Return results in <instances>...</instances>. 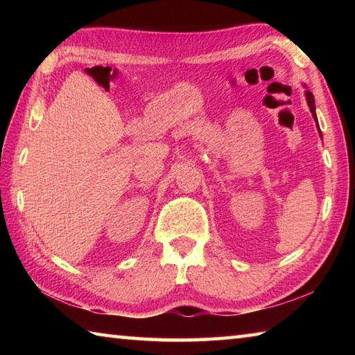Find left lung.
<instances>
[{"label":"left lung","mask_w":355,"mask_h":355,"mask_svg":"<svg viewBox=\"0 0 355 355\" xmlns=\"http://www.w3.org/2000/svg\"><path fill=\"white\" fill-rule=\"evenodd\" d=\"M305 95H307V103H309V107H310V111H311V116L315 117V120H316V112H315V98H313V94H311L310 91H307L305 92Z\"/></svg>","instance_id":"obj_1"}]
</instances>
